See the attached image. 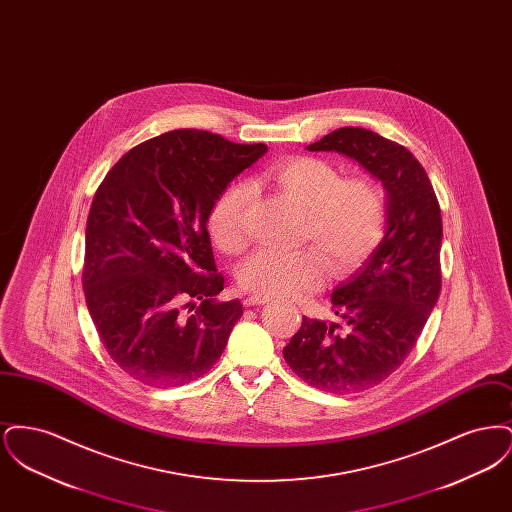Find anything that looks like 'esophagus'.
<instances>
[{
  "mask_svg": "<svg viewBox=\"0 0 512 512\" xmlns=\"http://www.w3.org/2000/svg\"><path fill=\"white\" fill-rule=\"evenodd\" d=\"M268 301H270V299L263 297V295H251V297L244 299V305L245 307H255V305H265Z\"/></svg>",
  "mask_w": 512,
  "mask_h": 512,
  "instance_id": "obj_1",
  "label": "esophagus"
}]
</instances>
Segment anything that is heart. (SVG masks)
<instances>
[{"mask_svg":"<svg viewBox=\"0 0 512 512\" xmlns=\"http://www.w3.org/2000/svg\"><path fill=\"white\" fill-rule=\"evenodd\" d=\"M255 184H270L303 209L299 240L311 247L295 251L261 249L240 268L245 292L282 297L320 286L326 268L341 274L357 265L378 244L386 226V194L366 176L343 178L318 157H288L276 161ZM253 190L245 182L230 184L215 201L209 232L224 253L236 255L249 242V207Z\"/></svg>","mask_w":512,"mask_h":512,"instance_id":"b5f03b06","label":"heart"}]
</instances>
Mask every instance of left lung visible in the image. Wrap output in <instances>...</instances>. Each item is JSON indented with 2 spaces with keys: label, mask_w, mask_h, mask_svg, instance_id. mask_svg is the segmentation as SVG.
Returning <instances> with one entry per match:
<instances>
[{
  "label": "left lung",
  "mask_w": 512,
  "mask_h": 512,
  "mask_svg": "<svg viewBox=\"0 0 512 512\" xmlns=\"http://www.w3.org/2000/svg\"><path fill=\"white\" fill-rule=\"evenodd\" d=\"M309 151L355 159L386 190V234L370 257L332 292L340 322L303 317L284 347L293 372L317 390L365 391L411 353L441 290V211L432 182L407 147L343 126Z\"/></svg>",
  "instance_id": "left-lung-1"
}]
</instances>
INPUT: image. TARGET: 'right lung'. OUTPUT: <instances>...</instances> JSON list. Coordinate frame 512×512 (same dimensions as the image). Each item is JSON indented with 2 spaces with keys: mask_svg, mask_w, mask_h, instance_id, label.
Here are the masks:
<instances>
[{
  "mask_svg": "<svg viewBox=\"0 0 512 512\" xmlns=\"http://www.w3.org/2000/svg\"><path fill=\"white\" fill-rule=\"evenodd\" d=\"M265 153V144L172 130L132 147L99 184L82 284L99 340L130 378L176 388L219 361L244 309L217 301L224 278L207 222L226 186Z\"/></svg>",
  "mask_w": 512,
  "mask_h": 512,
  "instance_id": "add662e5",
  "label": "right lung"
}]
</instances>
